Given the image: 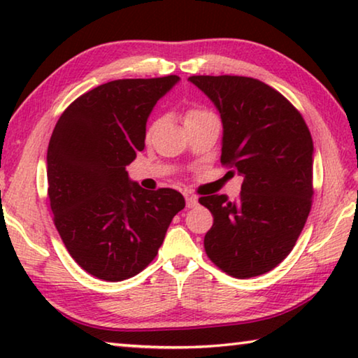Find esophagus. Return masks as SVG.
Returning <instances> with one entry per match:
<instances>
[{
  "mask_svg": "<svg viewBox=\"0 0 358 358\" xmlns=\"http://www.w3.org/2000/svg\"><path fill=\"white\" fill-rule=\"evenodd\" d=\"M197 205H199V201L196 196H186V207L187 208H194V207H197Z\"/></svg>",
  "mask_w": 358,
  "mask_h": 358,
  "instance_id": "obj_1",
  "label": "esophagus"
}]
</instances>
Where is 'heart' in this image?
Masks as SVG:
<instances>
[{"mask_svg":"<svg viewBox=\"0 0 358 358\" xmlns=\"http://www.w3.org/2000/svg\"><path fill=\"white\" fill-rule=\"evenodd\" d=\"M203 115H208V112L205 110H199V108H192V110H189L186 113V121H191V120H197L203 117Z\"/></svg>","mask_w":358,"mask_h":358,"instance_id":"b5f03b06","label":"heart"}]
</instances>
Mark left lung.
<instances>
[{
	"mask_svg": "<svg viewBox=\"0 0 358 358\" xmlns=\"http://www.w3.org/2000/svg\"><path fill=\"white\" fill-rule=\"evenodd\" d=\"M187 80L220 112L221 162L243 177L237 201L226 194L199 199L215 217L205 251L230 276L264 275L292 251L310 215V129L281 93L257 78L192 76Z\"/></svg>",
	"mask_w": 358,
	"mask_h": 358,
	"instance_id": "left-lung-1",
	"label": "left lung"
}]
</instances>
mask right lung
Returning a JSON list of instances; mask_svg holds the SVG:
<instances>
[{
  "mask_svg": "<svg viewBox=\"0 0 358 358\" xmlns=\"http://www.w3.org/2000/svg\"><path fill=\"white\" fill-rule=\"evenodd\" d=\"M177 76L121 78L99 85L66 108L47 150L48 201L72 259L104 281L134 276L155 259L178 191H145L126 171L145 147L151 110Z\"/></svg>",
  "mask_w": 358,
  "mask_h": 358,
  "instance_id": "right-lung-1",
  "label": "right lung"
}]
</instances>
